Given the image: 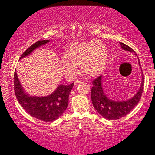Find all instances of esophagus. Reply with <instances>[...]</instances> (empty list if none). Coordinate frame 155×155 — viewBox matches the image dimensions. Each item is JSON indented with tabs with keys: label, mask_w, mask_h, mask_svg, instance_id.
<instances>
[{
	"label": "esophagus",
	"mask_w": 155,
	"mask_h": 155,
	"mask_svg": "<svg viewBox=\"0 0 155 155\" xmlns=\"http://www.w3.org/2000/svg\"><path fill=\"white\" fill-rule=\"evenodd\" d=\"M81 83H83V81H81V80H77V81H75L74 84L75 85H78V84H81Z\"/></svg>",
	"instance_id": "34e87169"
}]
</instances>
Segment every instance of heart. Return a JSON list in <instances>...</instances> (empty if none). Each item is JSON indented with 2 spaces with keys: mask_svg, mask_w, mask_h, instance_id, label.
Listing matches in <instances>:
<instances>
[{
  "mask_svg": "<svg viewBox=\"0 0 155 155\" xmlns=\"http://www.w3.org/2000/svg\"><path fill=\"white\" fill-rule=\"evenodd\" d=\"M65 59L60 65L64 74L73 77L81 64L83 71L90 76L99 74L105 68L107 62V51L100 41L93 40L88 42L75 43L67 50Z\"/></svg>",
  "mask_w": 155,
  "mask_h": 155,
  "instance_id": "b5f03b06",
  "label": "heart"
}]
</instances>
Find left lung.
<instances>
[{
    "label": "left lung",
    "instance_id": "left-lung-1",
    "mask_svg": "<svg viewBox=\"0 0 155 155\" xmlns=\"http://www.w3.org/2000/svg\"><path fill=\"white\" fill-rule=\"evenodd\" d=\"M122 48L126 51L135 53V51L128 45L120 43ZM139 65L141 67L140 60ZM91 88V100L93 107L99 114L107 119H118L127 115L137 105L142 96L144 88V75L142 72V82L140 88L134 97L126 101H114L109 99L104 94L102 86V76L93 81Z\"/></svg>",
    "mask_w": 155,
    "mask_h": 155
}]
</instances>
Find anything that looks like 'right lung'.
<instances>
[{"label": "right lung", "mask_w": 155, "mask_h": 155, "mask_svg": "<svg viewBox=\"0 0 155 155\" xmlns=\"http://www.w3.org/2000/svg\"><path fill=\"white\" fill-rule=\"evenodd\" d=\"M49 42V40L38 41L24 52L20 59L29 55L36 48ZM74 86V83L69 86L60 85L55 91L45 97L29 96L23 90L16 69L14 74L15 93L19 103L28 114L45 122H52L62 115L68 105L69 95Z\"/></svg>", "instance_id": "right-lung-1"}]
</instances>
